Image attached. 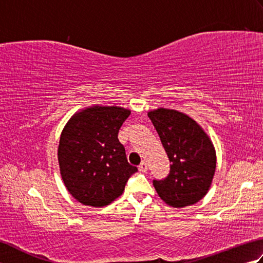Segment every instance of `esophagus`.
<instances>
[{"mask_svg": "<svg viewBox=\"0 0 263 263\" xmlns=\"http://www.w3.org/2000/svg\"><path fill=\"white\" fill-rule=\"evenodd\" d=\"M139 171L140 172H147L148 171V164L146 161H142V163L139 165Z\"/></svg>", "mask_w": 263, "mask_h": 263, "instance_id": "34e87169", "label": "esophagus"}]
</instances>
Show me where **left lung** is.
<instances>
[{"mask_svg": "<svg viewBox=\"0 0 263 263\" xmlns=\"http://www.w3.org/2000/svg\"><path fill=\"white\" fill-rule=\"evenodd\" d=\"M168 156L170 174L153 184L161 200L175 208L197 203L208 192L216 170L209 137L191 117L158 108L148 113Z\"/></svg>", "mask_w": 263, "mask_h": 263, "instance_id": "8db88e82", "label": "left lung"}]
</instances>
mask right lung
I'll use <instances>...</instances> for the list:
<instances>
[{
    "instance_id": "1",
    "label": "right lung",
    "mask_w": 263,
    "mask_h": 263,
    "mask_svg": "<svg viewBox=\"0 0 263 263\" xmlns=\"http://www.w3.org/2000/svg\"><path fill=\"white\" fill-rule=\"evenodd\" d=\"M130 114L117 106H93L74 114L65 125L59 144L60 171L68 191L80 203L109 204L138 172L117 138Z\"/></svg>"
}]
</instances>
